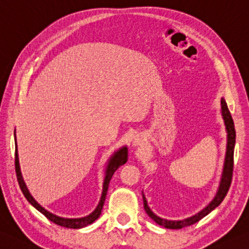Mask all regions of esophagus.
Returning a JSON list of instances; mask_svg holds the SVG:
<instances>
[{"mask_svg":"<svg viewBox=\"0 0 249 249\" xmlns=\"http://www.w3.org/2000/svg\"><path fill=\"white\" fill-rule=\"evenodd\" d=\"M142 142H143V138L141 137V136H137V137H136V138L134 139L133 144L135 145V147H138V145L142 144Z\"/></svg>","mask_w":249,"mask_h":249,"instance_id":"1","label":"esophagus"}]
</instances>
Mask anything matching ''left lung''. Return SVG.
<instances>
[{
  "label": "left lung",
  "instance_id": "left-lung-1",
  "mask_svg": "<svg viewBox=\"0 0 249 249\" xmlns=\"http://www.w3.org/2000/svg\"><path fill=\"white\" fill-rule=\"evenodd\" d=\"M221 113H222L223 121H225L226 130H227V151H226V159H225V164H223L220 184H219L216 196L213 197V201L209 203L205 208L202 209V211L197 213L196 215L187 219H183V220L172 221V220H166V219L160 218L159 216L155 215V213L151 211L150 207L148 206L147 199H145L142 193L144 211L148 213L149 217L151 219H153L158 225L167 229H182L184 227L194 225V223H196L197 221L201 220L202 218L207 216L208 213L212 211H213L217 206L220 205L221 202L223 201V198L226 197L227 193L229 191V188L231 186L232 175H233V155H234V145H235V128H234V123H233L232 116L230 114V111L228 109L227 102L223 98L221 99Z\"/></svg>",
  "mask_w": 249,
  "mask_h": 249
}]
</instances>
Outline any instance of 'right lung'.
<instances>
[{
	"instance_id": "1",
	"label": "right lung",
	"mask_w": 249,
	"mask_h": 249,
	"mask_svg": "<svg viewBox=\"0 0 249 249\" xmlns=\"http://www.w3.org/2000/svg\"><path fill=\"white\" fill-rule=\"evenodd\" d=\"M15 145H16V153H15V167H16V174H17V180H18L19 187H20L24 197L28 199V202L30 203L33 207H36L38 212L42 213L43 215L48 219V220H51L52 222L56 223V225L60 226V227H65V228H69V229L84 228L86 226L90 225V223H92L99 218L101 211H102V207H104V204L106 201V196H107V192H108L110 180H111L112 176H113V174L115 173V170L118 169L120 166H122V165H124L126 162H127V155H128L127 148L123 147L116 151V152H114V154L110 158L108 165H107V168H106V174H105L106 176L104 179V184H102V193H101L100 201L94 212L89 213V216L82 217V218H62V217H58L56 215H53V213H52L50 212H47L45 208H43L40 204H38L36 199L33 198L30 192H29L26 183H24V181H23L21 170H20V165H19L16 134H15Z\"/></svg>"
}]
</instances>
